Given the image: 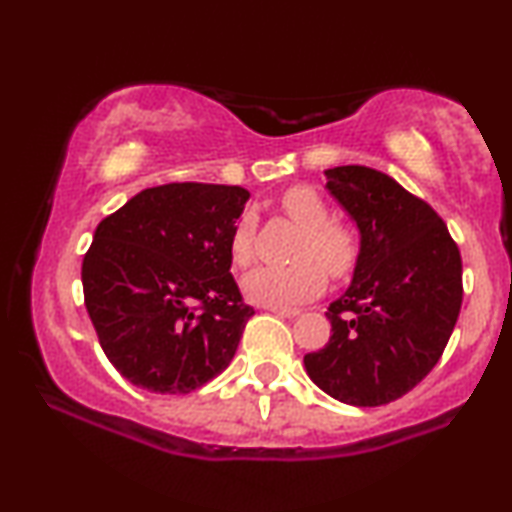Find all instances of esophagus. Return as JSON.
<instances>
[{
    "label": "esophagus",
    "instance_id": "34e87169",
    "mask_svg": "<svg viewBox=\"0 0 512 512\" xmlns=\"http://www.w3.org/2000/svg\"><path fill=\"white\" fill-rule=\"evenodd\" d=\"M268 310H270V313L280 315V317H289V320H291V317L301 315V310H298V308H268Z\"/></svg>",
    "mask_w": 512,
    "mask_h": 512
}]
</instances>
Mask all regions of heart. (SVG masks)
Instances as JSON below:
<instances>
[{"label": "heart", "instance_id": "obj_1", "mask_svg": "<svg viewBox=\"0 0 512 512\" xmlns=\"http://www.w3.org/2000/svg\"><path fill=\"white\" fill-rule=\"evenodd\" d=\"M289 221L301 228L291 265H261L242 277V291L251 303L265 308H291L313 301L327 287V272L343 280L355 270L360 258V237L350 225L331 221V211L322 195L308 185L289 188L280 199ZM256 221L244 214L230 237V256L235 265L254 258Z\"/></svg>", "mask_w": 512, "mask_h": 512}]
</instances>
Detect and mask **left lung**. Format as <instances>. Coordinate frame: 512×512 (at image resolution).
I'll use <instances>...</instances> for the list:
<instances>
[{"label":"left lung","mask_w":512,"mask_h":512,"mask_svg":"<svg viewBox=\"0 0 512 512\" xmlns=\"http://www.w3.org/2000/svg\"><path fill=\"white\" fill-rule=\"evenodd\" d=\"M360 230L353 282L329 305V343L303 357L317 388L353 407L407 395L444 353L463 301L461 254L430 204L381 171H324Z\"/></svg>","instance_id":"obj_1"}]
</instances>
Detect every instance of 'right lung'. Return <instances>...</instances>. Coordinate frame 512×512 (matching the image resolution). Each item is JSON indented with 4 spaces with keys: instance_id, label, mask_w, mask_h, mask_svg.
Here are the masks:
<instances>
[{
    "instance_id": "add662e5",
    "label": "right lung",
    "mask_w": 512,
    "mask_h": 512,
    "mask_svg": "<svg viewBox=\"0 0 512 512\" xmlns=\"http://www.w3.org/2000/svg\"><path fill=\"white\" fill-rule=\"evenodd\" d=\"M249 190L169 183L103 218L82 261L84 305L119 374L185 395L235 357L254 308L230 275V237Z\"/></svg>"
}]
</instances>
